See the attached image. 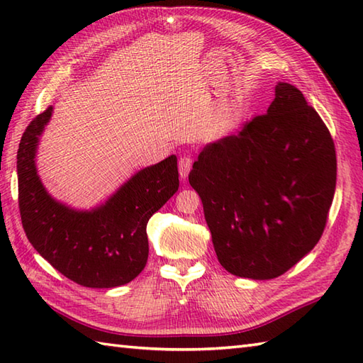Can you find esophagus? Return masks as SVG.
I'll list each match as a JSON object with an SVG mask.
<instances>
[{"label":"esophagus","mask_w":363,"mask_h":363,"mask_svg":"<svg viewBox=\"0 0 363 363\" xmlns=\"http://www.w3.org/2000/svg\"><path fill=\"white\" fill-rule=\"evenodd\" d=\"M191 169V157L190 156H181L179 157V176L181 179H186Z\"/></svg>","instance_id":"34e87169"}]
</instances>
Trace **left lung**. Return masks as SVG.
<instances>
[{"label": "left lung", "instance_id": "left-lung-1", "mask_svg": "<svg viewBox=\"0 0 363 363\" xmlns=\"http://www.w3.org/2000/svg\"><path fill=\"white\" fill-rule=\"evenodd\" d=\"M337 181L334 140L289 82L265 115L207 143L189 174L221 267L267 281L307 256L325 230Z\"/></svg>", "mask_w": 363, "mask_h": 363}]
</instances>
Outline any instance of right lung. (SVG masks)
I'll list each match as a JSON object with an SVG mask.
<instances>
[{
  "label": "right lung",
  "instance_id": "add662e5",
  "mask_svg": "<svg viewBox=\"0 0 363 363\" xmlns=\"http://www.w3.org/2000/svg\"><path fill=\"white\" fill-rule=\"evenodd\" d=\"M52 107L29 123L17 154L23 229L40 256L73 282L113 289L142 273L148 260L146 225L179 187L174 154L145 167L90 209L54 198L38 176L37 150Z\"/></svg>",
  "mask_w": 363,
  "mask_h": 363
}]
</instances>
